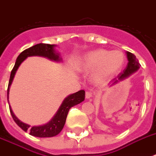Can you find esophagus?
I'll return each mask as SVG.
<instances>
[{
    "instance_id": "1",
    "label": "esophagus",
    "mask_w": 156,
    "mask_h": 156,
    "mask_svg": "<svg viewBox=\"0 0 156 156\" xmlns=\"http://www.w3.org/2000/svg\"><path fill=\"white\" fill-rule=\"evenodd\" d=\"M86 99H90V98L92 97V93L90 91H86Z\"/></svg>"
}]
</instances>
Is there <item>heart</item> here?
<instances>
[{
    "label": "heart",
    "instance_id": "1",
    "mask_svg": "<svg viewBox=\"0 0 156 156\" xmlns=\"http://www.w3.org/2000/svg\"><path fill=\"white\" fill-rule=\"evenodd\" d=\"M126 61L124 53L118 50H94L85 54L79 64L83 73H92L91 79L96 84L110 80L123 68Z\"/></svg>",
    "mask_w": 156,
    "mask_h": 156
}]
</instances>
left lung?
Here are the masks:
<instances>
[{
	"label": "left lung",
	"mask_w": 156,
	"mask_h": 156,
	"mask_svg": "<svg viewBox=\"0 0 156 156\" xmlns=\"http://www.w3.org/2000/svg\"><path fill=\"white\" fill-rule=\"evenodd\" d=\"M127 58H128L129 62L127 66H126V68L124 69L122 73H121L117 76V78H114L112 85H114V84L118 83L119 81L123 80L126 78L129 77L130 74H132V73L138 70L139 67L141 66V65L138 62V60L136 58V56L133 53L127 52Z\"/></svg>",
	"instance_id": "obj_1"
}]
</instances>
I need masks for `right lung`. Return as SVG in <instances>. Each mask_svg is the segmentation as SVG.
<instances>
[{"label": "right lung", "instance_id": "right-lung-1", "mask_svg": "<svg viewBox=\"0 0 156 156\" xmlns=\"http://www.w3.org/2000/svg\"><path fill=\"white\" fill-rule=\"evenodd\" d=\"M56 45L54 44H38L32 47L29 48L27 49L24 50L23 52L19 54L18 58L16 60L15 65L13 66V69L11 71L10 78L9 81L8 89H7V99L9 100V87L15 75L16 71L21 65V63L25 60L27 56H41L47 57L50 60L53 61H60L58 54L56 53L54 47ZM85 100V91L83 90H78V92L73 93L72 95H69L64 100L63 103L61 104V107L59 108L58 111L55 114L53 118L48 122L45 124L44 126H33L30 128L29 125H27L25 123H23L22 121L18 120L14 114L13 113L12 109L9 107V111H10L11 116L13 117V121L15 123L20 127L22 129L27 132L28 131L30 135L35 136V137H39V138H48V137H53V136L57 135L63 129L65 123H66V117L68 115L69 110L72 107L75 106L77 104H80ZM9 103V101H8Z\"/></svg>", "mask_w": 156, "mask_h": 156}]
</instances>
